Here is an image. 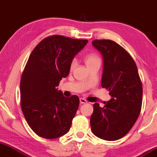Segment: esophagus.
<instances>
[{
  "label": "esophagus",
  "mask_w": 157,
  "mask_h": 157,
  "mask_svg": "<svg viewBox=\"0 0 157 157\" xmlns=\"http://www.w3.org/2000/svg\"><path fill=\"white\" fill-rule=\"evenodd\" d=\"M80 103L82 104H85V103H87V101L86 100V99H85L84 98H80Z\"/></svg>",
  "instance_id": "1"
}]
</instances>
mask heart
Listing matches in <instances>:
<instances>
[{
    "label": "heart",
    "mask_w": 157,
    "mask_h": 157,
    "mask_svg": "<svg viewBox=\"0 0 157 157\" xmlns=\"http://www.w3.org/2000/svg\"><path fill=\"white\" fill-rule=\"evenodd\" d=\"M85 63H86V65H87V67H89V66L94 64V63H100V60H99L98 57H97L96 55H94V54H89V55H86ZM75 64H76V63H75V60H72L71 63H70V70H72L74 68H75Z\"/></svg>",
    "instance_id": "b5f03b06"
}]
</instances>
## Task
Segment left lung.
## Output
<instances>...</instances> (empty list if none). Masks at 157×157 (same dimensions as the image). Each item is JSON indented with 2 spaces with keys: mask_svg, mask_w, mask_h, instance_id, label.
I'll return each instance as SVG.
<instances>
[{
  "mask_svg": "<svg viewBox=\"0 0 157 157\" xmlns=\"http://www.w3.org/2000/svg\"><path fill=\"white\" fill-rule=\"evenodd\" d=\"M92 45L103 59L101 86L112 98L101 108L94 104L90 126L96 136L115 141L126 135L137 121L142 104V85L136 63L115 42L95 40Z\"/></svg>",
  "mask_w": 157,
  "mask_h": 157,
  "instance_id": "obj_1",
  "label": "left lung"
}]
</instances>
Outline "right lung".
I'll return each mask as SVG.
<instances>
[{
  "label": "right lung",
  "instance_id": "add662e5",
  "mask_svg": "<svg viewBox=\"0 0 157 157\" xmlns=\"http://www.w3.org/2000/svg\"><path fill=\"white\" fill-rule=\"evenodd\" d=\"M87 42L54 35L42 40L28 58L20 82L21 106L28 125L40 137L56 139L70 130L79 98L65 97L56 87L68 76L74 57Z\"/></svg>",
  "mask_w": 157,
  "mask_h": 157
}]
</instances>
